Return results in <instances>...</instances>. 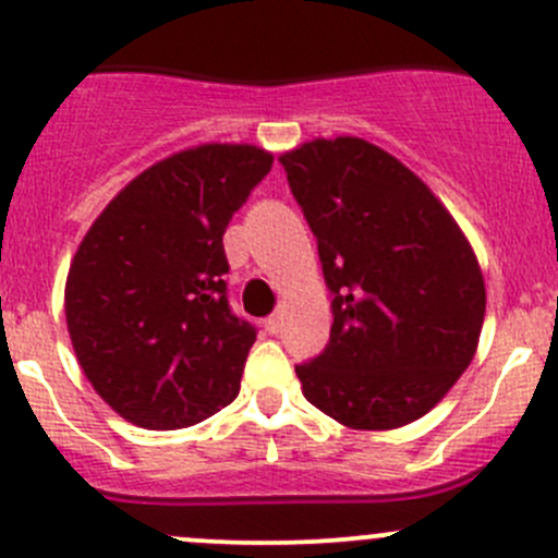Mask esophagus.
I'll use <instances>...</instances> for the list:
<instances>
[{
    "label": "esophagus",
    "mask_w": 558,
    "mask_h": 558,
    "mask_svg": "<svg viewBox=\"0 0 558 558\" xmlns=\"http://www.w3.org/2000/svg\"><path fill=\"white\" fill-rule=\"evenodd\" d=\"M267 329L272 331V335H278V331L283 329V315H280V313L269 315V318H267Z\"/></svg>",
    "instance_id": "esophagus-1"
}]
</instances>
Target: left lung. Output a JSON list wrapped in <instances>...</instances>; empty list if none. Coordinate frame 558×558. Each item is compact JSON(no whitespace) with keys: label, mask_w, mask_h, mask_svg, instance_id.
<instances>
[{"label":"left lung","mask_w":558,"mask_h":558,"mask_svg":"<svg viewBox=\"0 0 558 558\" xmlns=\"http://www.w3.org/2000/svg\"><path fill=\"white\" fill-rule=\"evenodd\" d=\"M331 300L329 345L296 367L305 399L348 429L429 413L470 367L486 283L470 240L429 185L362 137L280 156Z\"/></svg>","instance_id":"8db88e82"}]
</instances>
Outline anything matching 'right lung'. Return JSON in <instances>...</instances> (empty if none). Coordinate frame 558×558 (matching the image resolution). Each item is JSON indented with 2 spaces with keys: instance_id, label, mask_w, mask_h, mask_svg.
<instances>
[{
  "instance_id": "obj_1",
  "label": "right lung",
  "mask_w": 558,
  "mask_h": 558,
  "mask_svg": "<svg viewBox=\"0 0 558 558\" xmlns=\"http://www.w3.org/2000/svg\"><path fill=\"white\" fill-rule=\"evenodd\" d=\"M269 170L256 145L178 150L123 185L77 245L66 329L129 424L183 429L238 397L256 329L229 311L223 232Z\"/></svg>"
}]
</instances>
